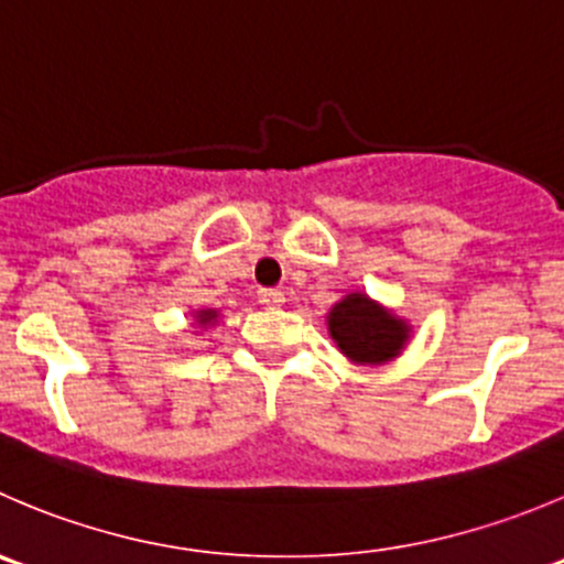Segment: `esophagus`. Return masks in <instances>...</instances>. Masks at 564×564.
Returning a JSON list of instances; mask_svg holds the SVG:
<instances>
[{
    "label": "esophagus",
    "mask_w": 564,
    "mask_h": 564,
    "mask_svg": "<svg viewBox=\"0 0 564 564\" xmlns=\"http://www.w3.org/2000/svg\"><path fill=\"white\" fill-rule=\"evenodd\" d=\"M283 292L281 289H259V303L261 305H270V308H275V305L283 303Z\"/></svg>",
    "instance_id": "1"
}]
</instances>
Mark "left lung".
<instances>
[{"instance_id":"left-lung-1","label":"left lung","mask_w":564,"mask_h":564,"mask_svg":"<svg viewBox=\"0 0 564 564\" xmlns=\"http://www.w3.org/2000/svg\"><path fill=\"white\" fill-rule=\"evenodd\" d=\"M330 336L338 349L358 364H382L391 360L408 341L410 327L402 319L382 311L366 294H347L333 305L327 316Z\"/></svg>"}]
</instances>
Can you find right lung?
I'll return each instance as SVG.
<instances>
[{
    "label": "right lung",
    "mask_w": 564,
    "mask_h": 564,
    "mask_svg": "<svg viewBox=\"0 0 564 564\" xmlns=\"http://www.w3.org/2000/svg\"><path fill=\"white\" fill-rule=\"evenodd\" d=\"M215 311H200V322H212V319H215Z\"/></svg>",
    "instance_id": "add662e5"
}]
</instances>
